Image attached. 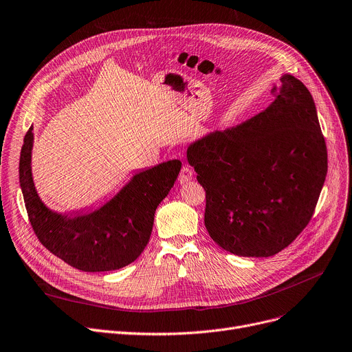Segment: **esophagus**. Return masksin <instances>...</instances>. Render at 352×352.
Wrapping results in <instances>:
<instances>
[{"label": "esophagus", "instance_id": "esophagus-1", "mask_svg": "<svg viewBox=\"0 0 352 352\" xmlns=\"http://www.w3.org/2000/svg\"><path fill=\"white\" fill-rule=\"evenodd\" d=\"M190 179H192V170L190 168L188 165H184L182 168H181V171H179L178 181H179L181 184H186V182H188Z\"/></svg>", "mask_w": 352, "mask_h": 352}]
</instances>
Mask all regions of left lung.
Listing matches in <instances>:
<instances>
[{
    "mask_svg": "<svg viewBox=\"0 0 352 352\" xmlns=\"http://www.w3.org/2000/svg\"><path fill=\"white\" fill-rule=\"evenodd\" d=\"M263 113L192 142L188 162L206 190L204 223L239 256H271L308 226L324 186L327 145L308 88L285 74Z\"/></svg>",
    "mask_w": 352,
    "mask_h": 352,
    "instance_id": "left-lung-1",
    "label": "left lung"
}]
</instances>
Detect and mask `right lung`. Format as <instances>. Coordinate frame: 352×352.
Returning <instances> with one entry per match:
<instances>
[{"label": "right lung", "mask_w": 352, "mask_h": 352, "mask_svg": "<svg viewBox=\"0 0 352 352\" xmlns=\"http://www.w3.org/2000/svg\"><path fill=\"white\" fill-rule=\"evenodd\" d=\"M32 126L24 137L20 184L30 224L40 243L68 265L85 272L120 270L134 263L150 241L154 214L181 170L173 160L141 171L101 208L58 214L35 191L31 174Z\"/></svg>", "instance_id": "add662e5"}]
</instances>
